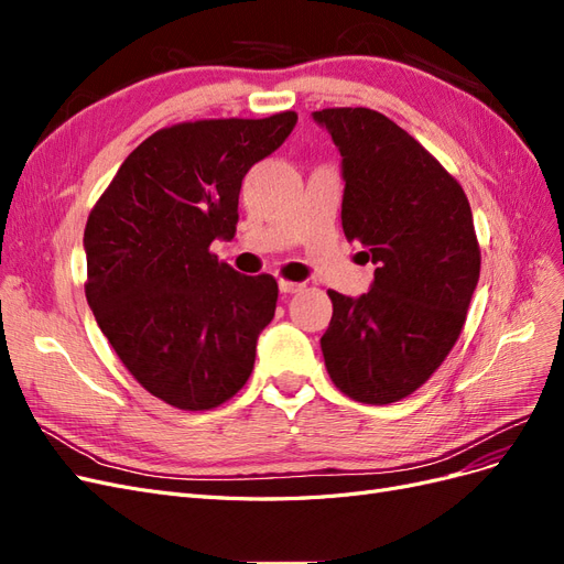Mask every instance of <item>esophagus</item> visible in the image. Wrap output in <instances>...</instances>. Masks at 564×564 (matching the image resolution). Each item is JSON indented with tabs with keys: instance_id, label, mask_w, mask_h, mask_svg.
<instances>
[{
	"instance_id": "obj_1",
	"label": "esophagus",
	"mask_w": 564,
	"mask_h": 564,
	"mask_svg": "<svg viewBox=\"0 0 564 564\" xmlns=\"http://www.w3.org/2000/svg\"><path fill=\"white\" fill-rule=\"evenodd\" d=\"M301 289H303V284H301V282L280 280V292H284V294H296V292H301Z\"/></svg>"
}]
</instances>
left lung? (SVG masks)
<instances>
[{"instance_id":"left-lung-1","label":"left lung","mask_w":564,"mask_h":564,"mask_svg":"<svg viewBox=\"0 0 564 564\" xmlns=\"http://www.w3.org/2000/svg\"><path fill=\"white\" fill-rule=\"evenodd\" d=\"M344 158L340 220L377 263L369 294L329 289L319 338L334 386L355 402L390 404L429 381L464 329L480 278V245L460 183L414 135L369 108L313 112Z\"/></svg>"}]
</instances>
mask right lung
<instances>
[{
    "mask_svg": "<svg viewBox=\"0 0 564 564\" xmlns=\"http://www.w3.org/2000/svg\"><path fill=\"white\" fill-rule=\"evenodd\" d=\"M294 110L197 119L135 148L94 204L84 294L117 357L183 412L228 402L251 377L278 305L272 275H240L209 251L237 230L249 169L292 133Z\"/></svg>",
    "mask_w": 564,
    "mask_h": 564,
    "instance_id": "1",
    "label": "right lung"
}]
</instances>
